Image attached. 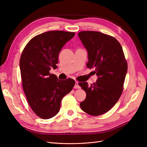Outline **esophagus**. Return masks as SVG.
<instances>
[{"mask_svg": "<svg viewBox=\"0 0 147 147\" xmlns=\"http://www.w3.org/2000/svg\"><path fill=\"white\" fill-rule=\"evenodd\" d=\"M80 87V86L78 85V82H75V86H74V88L75 89H78Z\"/></svg>", "mask_w": 147, "mask_h": 147, "instance_id": "esophagus-1", "label": "esophagus"}]
</instances>
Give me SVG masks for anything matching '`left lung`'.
Listing matches in <instances>:
<instances>
[{
    "label": "left lung",
    "mask_w": 147,
    "mask_h": 147,
    "mask_svg": "<svg viewBox=\"0 0 147 147\" xmlns=\"http://www.w3.org/2000/svg\"><path fill=\"white\" fill-rule=\"evenodd\" d=\"M78 35L88 53L87 67L94 68L98 76L90 86L87 82L78 83L86 93L80 105L85 113L99 116L112 109L121 97L127 61L121 44L115 37L97 31H81Z\"/></svg>",
    "instance_id": "8db88e82"
}]
</instances>
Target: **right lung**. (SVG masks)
Here are the masks:
<instances>
[{
  "label": "right lung",
  "mask_w": 147,
  "mask_h": 147,
  "mask_svg": "<svg viewBox=\"0 0 147 147\" xmlns=\"http://www.w3.org/2000/svg\"><path fill=\"white\" fill-rule=\"evenodd\" d=\"M75 34L48 31L33 37L22 52L20 67L23 91L31 109L42 119L57 114L62 99L75 84L72 78L62 81L50 73L51 69L57 67L59 52Z\"/></svg>",
  "instance_id": "1"
}]
</instances>
